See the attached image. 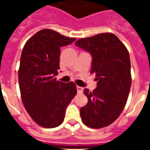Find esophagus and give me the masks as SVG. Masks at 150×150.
I'll list each match as a JSON object with an SVG mask.
<instances>
[{"label":"esophagus","instance_id":"34e87169","mask_svg":"<svg viewBox=\"0 0 150 150\" xmlns=\"http://www.w3.org/2000/svg\"><path fill=\"white\" fill-rule=\"evenodd\" d=\"M77 91H78V93H82V92H83V88L81 86H77Z\"/></svg>","mask_w":150,"mask_h":150}]
</instances>
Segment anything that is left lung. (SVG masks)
<instances>
[{
  "label": "left lung",
  "mask_w": 150,
  "mask_h": 150,
  "mask_svg": "<svg viewBox=\"0 0 150 150\" xmlns=\"http://www.w3.org/2000/svg\"><path fill=\"white\" fill-rule=\"evenodd\" d=\"M75 45L91 54V73L97 81L93 92L84 89L88 103L80 109L82 122L92 128L110 125L121 114L130 91L128 50L115 35L108 33L80 39Z\"/></svg>",
  "instance_id": "1"
}]
</instances>
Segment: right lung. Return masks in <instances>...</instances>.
<instances>
[{"label": "right lung", "mask_w": 150, "mask_h": 150, "mask_svg": "<svg viewBox=\"0 0 150 150\" xmlns=\"http://www.w3.org/2000/svg\"><path fill=\"white\" fill-rule=\"evenodd\" d=\"M75 40L51 29H42L25 44L20 59L18 82L22 100L32 119L52 128L62 124L77 88L55 78L60 69L61 47Z\"/></svg>", "instance_id": "1"}]
</instances>
